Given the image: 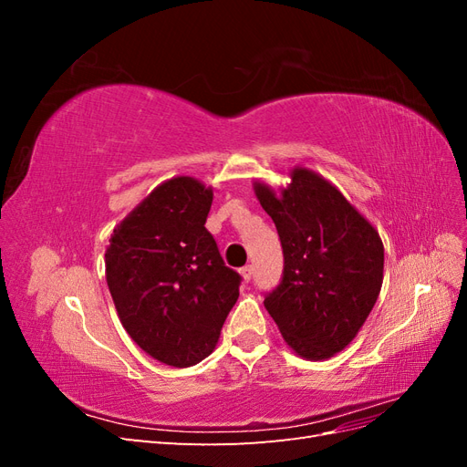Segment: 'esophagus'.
Instances as JSON below:
<instances>
[{"mask_svg":"<svg viewBox=\"0 0 467 467\" xmlns=\"http://www.w3.org/2000/svg\"><path fill=\"white\" fill-rule=\"evenodd\" d=\"M253 271H255V268H253L251 265H245L239 273H242V276H244V280H245V282H249V280L253 278Z\"/></svg>","mask_w":467,"mask_h":467,"instance_id":"1","label":"esophagus"}]
</instances>
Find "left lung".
Returning a JSON list of instances; mask_svg holds the SVG:
<instances>
[{"label": "left lung", "instance_id": "8db88e82", "mask_svg": "<svg viewBox=\"0 0 467 467\" xmlns=\"http://www.w3.org/2000/svg\"><path fill=\"white\" fill-rule=\"evenodd\" d=\"M278 194L255 182L280 237L285 271L265 296L286 345L307 360L343 350L370 316L384 280V245L374 225L335 185L296 167Z\"/></svg>", "mask_w": 467, "mask_h": 467}]
</instances>
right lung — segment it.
<instances>
[{
	"mask_svg": "<svg viewBox=\"0 0 467 467\" xmlns=\"http://www.w3.org/2000/svg\"><path fill=\"white\" fill-rule=\"evenodd\" d=\"M212 189L192 177L155 187L109 239L107 285L122 327L150 357L175 368L214 350L239 298V276L225 266L204 228Z\"/></svg>",
	"mask_w": 467,
	"mask_h": 467,
	"instance_id": "right-lung-1",
	"label": "right lung"
}]
</instances>
